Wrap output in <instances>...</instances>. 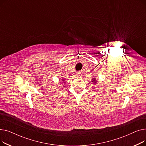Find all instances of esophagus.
I'll return each mask as SVG.
<instances>
[{"mask_svg": "<svg viewBox=\"0 0 146 146\" xmlns=\"http://www.w3.org/2000/svg\"><path fill=\"white\" fill-rule=\"evenodd\" d=\"M82 74V72H80V71L78 72L77 73H76V75L77 76H81Z\"/></svg>", "mask_w": 146, "mask_h": 146, "instance_id": "34e87169", "label": "esophagus"}]
</instances>
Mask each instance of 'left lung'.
I'll return each mask as SVG.
<instances>
[{"mask_svg":"<svg viewBox=\"0 0 146 146\" xmlns=\"http://www.w3.org/2000/svg\"><path fill=\"white\" fill-rule=\"evenodd\" d=\"M92 82H94V84H95L96 83V81H97V80H96V79L95 78H94L92 79Z\"/></svg>","mask_w":146,"mask_h":146,"instance_id":"left-lung-1","label":"left lung"}]
</instances>
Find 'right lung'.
I'll use <instances>...</instances> for the list:
<instances>
[{"instance_id":"add662e5","label":"right lung","mask_w":146,"mask_h":146,"mask_svg":"<svg viewBox=\"0 0 146 146\" xmlns=\"http://www.w3.org/2000/svg\"><path fill=\"white\" fill-rule=\"evenodd\" d=\"M62 80H63V81H64V80H63V79H62Z\"/></svg>"}]
</instances>
